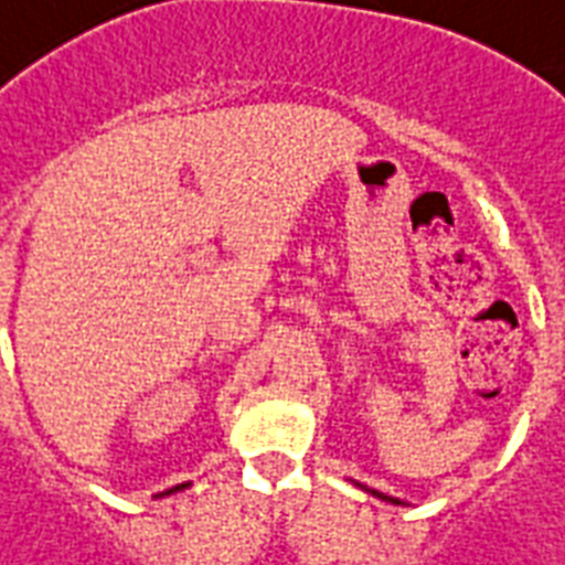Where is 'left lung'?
<instances>
[{
  "label": "left lung",
  "instance_id": "obj_1",
  "mask_svg": "<svg viewBox=\"0 0 565 565\" xmlns=\"http://www.w3.org/2000/svg\"><path fill=\"white\" fill-rule=\"evenodd\" d=\"M356 488L360 490H365V493H371V497H377V499H383V502H392V505H403L401 499H394V497H386V493H380V490H371V488H365V484H360V481H354Z\"/></svg>",
  "mask_w": 565,
  "mask_h": 565
}]
</instances>
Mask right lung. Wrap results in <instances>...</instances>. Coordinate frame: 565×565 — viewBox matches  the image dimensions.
<instances>
[{"label":"right lung","instance_id":"right-lung-1","mask_svg":"<svg viewBox=\"0 0 565 565\" xmlns=\"http://www.w3.org/2000/svg\"><path fill=\"white\" fill-rule=\"evenodd\" d=\"M185 488H191V481H185V484H177V488H171V490H164V493H156V499L171 497V493H179V490H185Z\"/></svg>","mask_w":565,"mask_h":565}]
</instances>
